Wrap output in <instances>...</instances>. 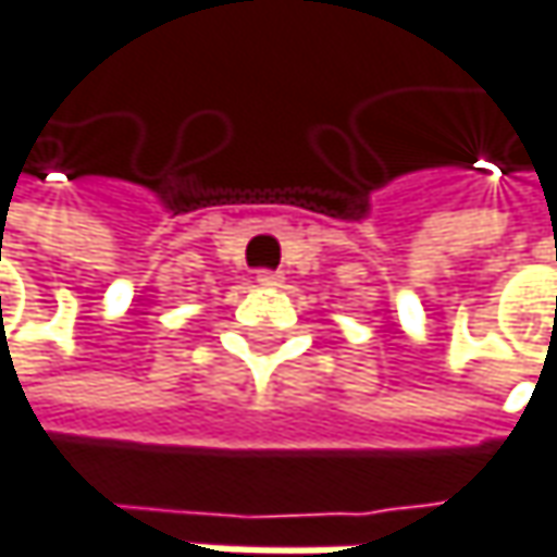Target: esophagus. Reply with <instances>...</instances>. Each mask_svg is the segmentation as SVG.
<instances>
[{"instance_id":"obj_1","label":"esophagus","mask_w":557,"mask_h":557,"mask_svg":"<svg viewBox=\"0 0 557 557\" xmlns=\"http://www.w3.org/2000/svg\"><path fill=\"white\" fill-rule=\"evenodd\" d=\"M256 282H259L262 288H278V285L285 282V275L275 272V269H259V272H256Z\"/></svg>"}]
</instances>
